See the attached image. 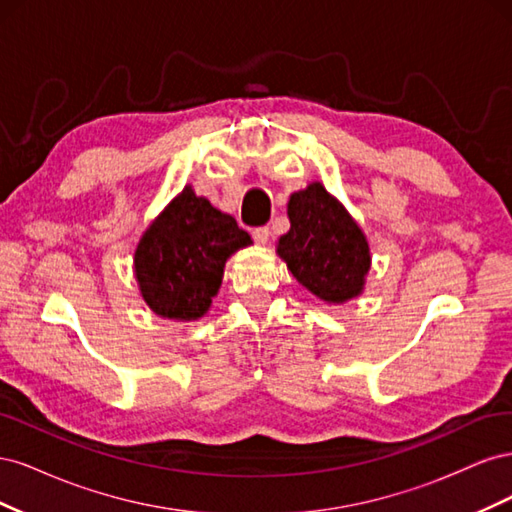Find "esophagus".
<instances>
[{
  "mask_svg": "<svg viewBox=\"0 0 512 512\" xmlns=\"http://www.w3.org/2000/svg\"><path fill=\"white\" fill-rule=\"evenodd\" d=\"M252 237H254L256 243L265 245L269 241V237H271V230H269V226H258V228L252 230Z\"/></svg>",
  "mask_w": 512,
  "mask_h": 512,
  "instance_id": "34e87169",
  "label": "esophagus"
}]
</instances>
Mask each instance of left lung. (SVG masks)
Returning <instances> with one entry per match:
<instances>
[{
  "mask_svg": "<svg viewBox=\"0 0 512 512\" xmlns=\"http://www.w3.org/2000/svg\"><path fill=\"white\" fill-rule=\"evenodd\" d=\"M288 218L277 256L297 282L327 303L359 297L371 265L369 243L344 205L316 181L290 196Z\"/></svg>",
  "mask_w": 512,
  "mask_h": 512,
  "instance_id": "1",
  "label": "left lung"
}]
</instances>
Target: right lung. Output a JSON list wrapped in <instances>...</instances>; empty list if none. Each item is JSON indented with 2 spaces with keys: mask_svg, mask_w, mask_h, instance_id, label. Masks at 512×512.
I'll return each instance as SVG.
<instances>
[{
  "mask_svg": "<svg viewBox=\"0 0 512 512\" xmlns=\"http://www.w3.org/2000/svg\"><path fill=\"white\" fill-rule=\"evenodd\" d=\"M250 243L232 215L188 185L136 245L134 275L145 303L170 320L205 316L222 286L226 260Z\"/></svg>",
  "mask_w": 512,
  "mask_h": 512,
  "instance_id": "right-lung-1",
  "label": "right lung"
}]
</instances>
